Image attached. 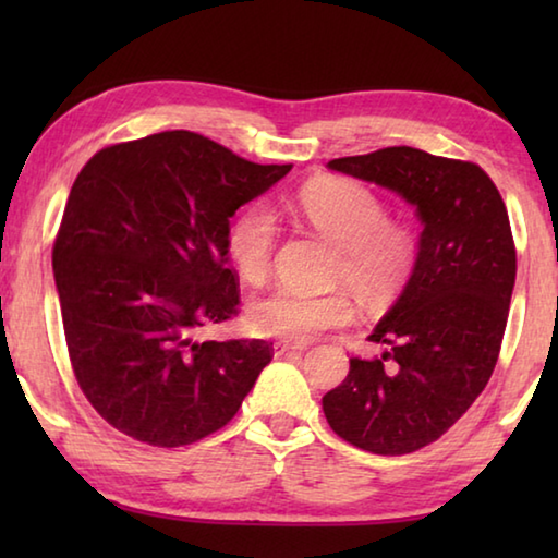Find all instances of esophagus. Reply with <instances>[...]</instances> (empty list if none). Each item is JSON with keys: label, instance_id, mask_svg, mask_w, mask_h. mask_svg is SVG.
Segmentation results:
<instances>
[{"label": "esophagus", "instance_id": "esophagus-1", "mask_svg": "<svg viewBox=\"0 0 558 558\" xmlns=\"http://www.w3.org/2000/svg\"><path fill=\"white\" fill-rule=\"evenodd\" d=\"M302 349H305V347H300V344H288V342H276V344H272V354H276V356H288V354H298V352H302Z\"/></svg>", "mask_w": 558, "mask_h": 558}]
</instances>
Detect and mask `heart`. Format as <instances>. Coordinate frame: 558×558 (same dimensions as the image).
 <instances>
[{
	"label": "heart",
	"instance_id": "b5f03b06",
	"mask_svg": "<svg viewBox=\"0 0 558 558\" xmlns=\"http://www.w3.org/2000/svg\"><path fill=\"white\" fill-rule=\"evenodd\" d=\"M298 209L319 235L337 245V276L364 300L389 302L409 280L415 263L413 235L389 223V211L372 189L349 179H317L298 194ZM276 239L278 226L266 206H248L231 221L226 248L243 280H266ZM352 319L354 305L344 292L317 295L282 286L248 305L253 332L288 342H310Z\"/></svg>",
	"mask_w": 558,
	"mask_h": 558
}]
</instances>
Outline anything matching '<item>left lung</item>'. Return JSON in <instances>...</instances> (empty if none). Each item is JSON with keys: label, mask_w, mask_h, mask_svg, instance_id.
Instances as JSON below:
<instances>
[{"label": "left lung", "mask_w": 558, "mask_h": 558, "mask_svg": "<svg viewBox=\"0 0 558 558\" xmlns=\"http://www.w3.org/2000/svg\"><path fill=\"white\" fill-rule=\"evenodd\" d=\"M327 167L389 189L423 226L411 276L369 335L389 349L349 359L347 379L323 399L339 438L405 456L438 440L493 376L517 278L509 216L472 162L386 147Z\"/></svg>", "instance_id": "left-lung-1"}]
</instances>
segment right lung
I'll return each mask as SVG.
<instances>
[{
	"mask_svg": "<svg viewBox=\"0 0 558 558\" xmlns=\"http://www.w3.org/2000/svg\"><path fill=\"white\" fill-rule=\"evenodd\" d=\"M290 169L172 130L100 149L75 177L53 278L75 379L112 428L179 448L241 409L270 344L196 335L239 313L229 219Z\"/></svg>",
	"mask_w": 558,
	"mask_h": 558,
	"instance_id": "1",
	"label": "right lung"
}]
</instances>
